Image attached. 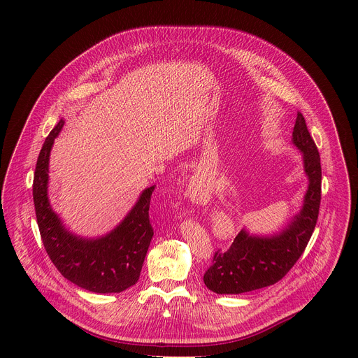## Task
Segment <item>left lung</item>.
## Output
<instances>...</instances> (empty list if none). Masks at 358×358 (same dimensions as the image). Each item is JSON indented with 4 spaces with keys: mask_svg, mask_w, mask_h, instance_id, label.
Instances as JSON below:
<instances>
[{
    "mask_svg": "<svg viewBox=\"0 0 358 358\" xmlns=\"http://www.w3.org/2000/svg\"><path fill=\"white\" fill-rule=\"evenodd\" d=\"M292 144L301 152L308 177L300 210L273 234H253L242 228L227 252H217L213 266L203 275V283L214 293L241 294L271 286L292 269L308 246L319 217L322 167L317 147L300 112Z\"/></svg>",
    "mask_w": 358,
    "mask_h": 358,
    "instance_id": "1",
    "label": "left lung"
}]
</instances>
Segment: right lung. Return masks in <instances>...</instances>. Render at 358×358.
Instances as JSON below:
<instances>
[{"label": "right lung", "instance_id": "right-lung-1", "mask_svg": "<svg viewBox=\"0 0 358 358\" xmlns=\"http://www.w3.org/2000/svg\"><path fill=\"white\" fill-rule=\"evenodd\" d=\"M65 120L46 137L34 173V203L41 238L50 261L64 278L94 293H120L136 285L147 255L152 228L148 220L155 187L141 191L126 217L108 234L80 236L54 211L48 195L49 157Z\"/></svg>", "mask_w": 358, "mask_h": 358}]
</instances>
